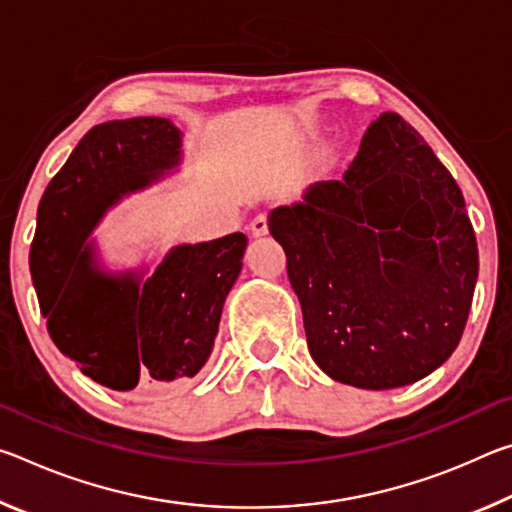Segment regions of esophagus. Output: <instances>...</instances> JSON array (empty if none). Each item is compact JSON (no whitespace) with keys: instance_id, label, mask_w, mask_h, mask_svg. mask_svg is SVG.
I'll use <instances>...</instances> for the list:
<instances>
[{"instance_id":"34e87169","label":"esophagus","mask_w":512,"mask_h":512,"mask_svg":"<svg viewBox=\"0 0 512 512\" xmlns=\"http://www.w3.org/2000/svg\"><path fill=\"white\" fill-rule=\"evenodd\" d=\"M250 232H253V237L268 235V216L266 214H257L255 219L250 221Z\"/></svg>"}]
</instances>
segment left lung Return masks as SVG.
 Returning <instances> with one entry per match:
<instances>
[{
    "mask_svg": "<svg viewBox=\"0 0 512 512\" xmlns=\"http://www.w3.org/2000/svg\"><path fill=\"white\" fill-rule=\"evenodd\" d=\"M268 228L287 253L311 357L329 377L386 391L452 357L479 250L452 173L397 112L368 126L343 180L275 207Z\"/></svg>",
    "mask_w": 512,
    "mask_h": 512,
    "instance_id": "obj_1",
    "label": "left lung"
}]
</instances>
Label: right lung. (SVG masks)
Masks as SVG:
<instances>
[{
  "instance_id": "obj_1",
  "label": "right lung",
  "mask_w": 512,
  "mask_h": 512,
  "mask_svg": "<svg viewBox=\"0 0 512 512\" xmlns=\"http://www.w3.org/2000/svg\"><path fill=\"white\" fill-rule=\"evenodd\" d=\"M169 119L94 126L45 189L29 266L56 348L112 391L194 377L210 357L223 302L241 273L244 232L171 248L151 277L108 273L90 232L108 207L180 164Z\"/></svg>"
}]
</instances>
